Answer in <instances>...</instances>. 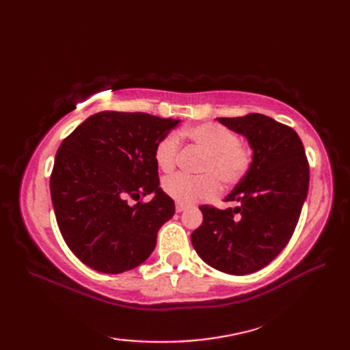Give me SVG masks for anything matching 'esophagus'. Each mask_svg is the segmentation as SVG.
<instances>
[{
    "instance_id": "34e87169",
    "label": "esophagus",
    "mask_w": 350,
    "mask_h": 350,
    "mask_svg": "<svg viewBox=\"0 0 350 350\" xmlns=\"http://www.w3.org/2000/svg\"><path fill=\"white\" fill-rule=\"evenodd\" d=\"M185 209H187V206H185V204H180V203L176 204V212L180 213V212H183Z\"/></svg>"
}]
</instances>
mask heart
Masks as SVG:
<instances>
[{
    "label": "heart",
    "mask_w": 350,
    "mask_h": 350,
    "mask_svg": "<svg viewBox=\"0 0 350 350\" xmlns=\"http://www.w3.org/2000/svg\"><path fill=\"white\" fill-rule=\"evenodd\" d=\"M182 137L206 152L198 167L200 176L177 173L162 182V191L174 202L192 204L213 197L219 191V180L226 187L239 183L251 170L254 154L239 141V135L218 123H200L182 129ZM180 141L177 133H167L154 148V161L162 171L174 168Z\"/></svg>",
    "instance_id": "obj_1"
}]
</instances>
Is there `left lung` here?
Listing matches in <instances>:
<instances>
[{
	"instance_id": "8db88e82",
	"label": "left lung",
	"mask_w": 350,
	"mask_h": 350,
	"mask_svg": "<svg viewBox=\"0 0 350 350\" xmlns=\"http://www.w3.org/2000/svg\"><path fill=\"white\" fill-rule=\"evenodd\" d=\"M218 122L248 139L254 159L226 198L237 206L200 207L203 224L191 242L215 269L247 275L269 265L292 237L307 198L310 167L302 141L290 126L256 113Z\"/></svg>"
}]
</instances>
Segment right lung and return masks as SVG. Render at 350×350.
I'll list each match as a JSON object with an SVG mask.
<instances>
[{"mask_svg":"<svg viewBox=\"0 0 350 350\" xmlns=\"http://www.w3.org/2000/svg\"><path fill=\"white\" fill-rule=\"evenodd\" d=\"M179 122L102 111L63 139L49 182L52 206L64 242L92 269L122 273L152 254L174 215L173 198L159 188L154 148ZM148 193L151 202H141Z\"/></svg>","mask_w":350,"mask_h":350,"instance_id":"1","label":"right lung"}]
</instances>
